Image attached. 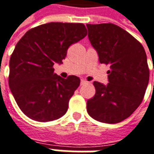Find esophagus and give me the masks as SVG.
<instances>
[{"instance_id": "1", "label": "esophagus", "mask_w": 154, "mask_h": 154, "mask_svg": "<svg viewBox=\"0 0 154 154\" xmlns=\"http://www.w3.org/2000/svg\"><path fill=\"white\" fill-rule=\"evenodd\" d=\"M86 83H88V82L86 80H81V85H83V84H86Z\"/></svg>"}]
</instances>
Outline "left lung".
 I'll list each match as a JSON object with an SVG mask.
<instances>
[{"label":"left lung","instance_id":"left-lung-1","mask_svg":"<svg viewBox=\"0 0 154 154\" xmlns=\"http://www.w3.org/2000/svg\"><path fill=\"white\" fill-rule=\"evenodd\" d=\"M87 28L99 62L109 66V83L94 82L96 92L88 100L87 110L100 122H121L137 109L145 94L149 81L146 52L138 40L117 25L87 24Z\"/></svg>","mask_w":154,"mask_h":154}]
</instances>
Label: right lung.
<instances>
[{"label":"right lung","mask_w":154,"mask_h":154,"mask_svg":"<svg viewBox=\"0 0 154 154\" xmlns=\"http://www.w3.org/2000/svg\"><path fill=\"white\" fill-rule=\"evenodd\" d=\"M85 25L49 23L29 30L10 58L9 87L20 109L33 121L47 122L67 111L80 78H62L53 66L61 64L70 45L87 35Z\"/></svg>","instance_id":"right-lung-1"}]
</instances>
